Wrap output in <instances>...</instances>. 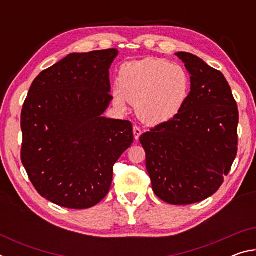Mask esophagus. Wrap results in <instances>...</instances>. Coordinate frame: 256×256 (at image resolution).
<instances>
[{
    "label": "esophagus",
    "instance_id": "34e87169",
    "mask_svg": "<svg viewBox=\"0 0 256 256\" xmlns=\"http://www.w3.org/2000/svg\"><path fill=\"white\" fill-rule=\"evenodd\" d=\"M141 133H142L141 128H138V126H136V125H134V126H133V134H134V138H136V141L138 140V138H140Z\"/></svg>",
    "mask_w": 256,
    "mask_h": 256
}]
</instances>
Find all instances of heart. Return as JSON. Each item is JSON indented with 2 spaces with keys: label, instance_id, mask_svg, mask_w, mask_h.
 <instances>
[{
  "label": "heart",
  "instance_id": "obj_1",
  "mask_svg": "<svg viewBox=\"0 0 256 256\" xmlns=\"http://www.w3.org/2000/svg\"><path fill=\"white\" fill-rule=\"evenodd\" d=\"M115 104L125 110L126 102L136 107L138 118L150 125L167 122L180 110L190 92V76L183 68L158 58L124 64Z\"/></svg>",
  "mask_w": 256,
  "mask_h": 256
}]
</instances>
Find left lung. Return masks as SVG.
<instances>
[{
	"label": "left lung",
	"mask_w": 256,
	"mask_h": 256,
	"mask_svg": "<svg viewBox=\"0 0 256 256\" xmlns=\"http://www.w3.org/2000/svg\"><path fill=\"white\" fill-rule=\"evenodd\" d=\"M190 74V92L174 118L140 136L156 196L174 206L214 194L237 154L238 108L220 71L180 52Z\"/></svg>",
	"instance_id": "obj_1"
}]
</instances>
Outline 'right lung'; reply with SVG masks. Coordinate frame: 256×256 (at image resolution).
I'll return each instance as SVG.
<instances>
[{
    "label": "right lung",
    "mask_w": 256,
    "mask_h": 256,
    "mask_svg": "<svg viewBox=\"0 0 256 256\" xmlns=\"http://www.w3.org/2000/svg\"><path fill=\"white\" fill-rule=\"evenodd\" d=\"M115 48L68 55L40 73L21 110V162L42 198L88 209L107 196L132 123L104 118Z\"/></svg>",
    "instance_id": "add662e5"
}]
</instances>
